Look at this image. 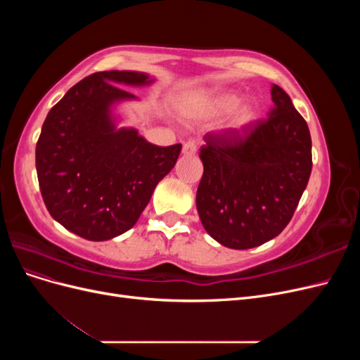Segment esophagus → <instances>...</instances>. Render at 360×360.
Instances as JSON below:
<instances>
[{
  "instance_id": "obj_1",
  "label": "esophagus",
  "mask_w": 360,
  "mask_h": 360,
  "mask_svg": "<svg viewBox=\"0 0 360 360\" xmlns=\"http://www.w3.org/2000/svg\"><path fill=\"white\" fill-rule=\"evenodd\" d=\"M195 153H197V143H195V141H188V143L183 146V155L193 156Z\"/></svg>"
}]
</instances>
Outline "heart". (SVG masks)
Masks as SVG:
<instances>
[{
  "mask_svg": "<svg viewBox=\"0 0 360 360\" xmlns=\"http://www.w3.org/2000/svg\"><path fill=\"white\" fill-rule=\"evenodd\" d=\"M237 101L238 96L236 93L213 94L202 102V106L200 108V115L204 118H213L230 111L225 122L226 127L240 130L255 122L258 117V108L252 101Z\"/></svg>",
  "mask_w": 360,
  "mask_h": 360,
  "instance_id": "b5f03b06",
  "label": "heart"
}]
</instances>
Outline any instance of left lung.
Segmentation results:
<instances>
[{
  "instance_id": "1",
  "label": "left lung",
  "mask_w": 360,
  "mask_h": 360,
  "mask_svg": "<svg viewBox=\"0 0 360 360\" xmlns=\"http://www.w3.org/2000/svg\"><path fill=\"white\" fill-rule=\"evenodd\" d=\"M274 108L243 135L207 134L197 209L205 231L231 249H250L281 234L307 188L311 135L290 96L271 85Z\"/></svg>"
}]
</instances>
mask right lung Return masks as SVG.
Listing matches in <instances>:
<instances>
[{
	"label": "right lung",
	"instance_id": "1",
	"mask_svg": "<svg viewBox=\"0 0 360 360\" xmlns=\"http://www.w3.org/2000/svg\"><path fill=\"white\" fill-rule=\"evenodd\" d=\"M147 73L108 70L86 76L48 112L36 146L43 201L66 230L110 240L139 219L181 144L159 147L134 127H117L112 108L136 97L117 85H150Z\"/></svg>",
	"mask_w": 360,
	"mask_h": 360
}]
</instances>
